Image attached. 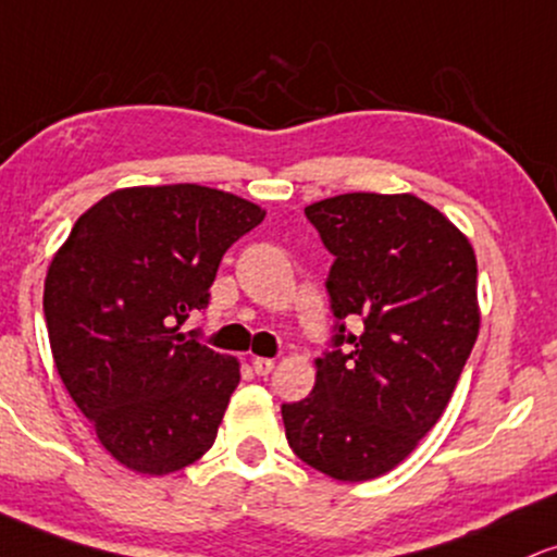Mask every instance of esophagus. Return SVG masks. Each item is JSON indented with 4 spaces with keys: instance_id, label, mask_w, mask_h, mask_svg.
Masks as SVG:
<instances>
[{
    "instance_id": "34e87169",
    "label": "esophagus",
    "mask_w": 557,
    "mask_h": 557,
    "mask_svg": "<svg viewBox=\"0 0 557 557\" xmlns=\"http://www.w3.org/2000/svg\"><path fill=\"white\" fill-rule=\"evenodd\" d=\"M251 368H253V373H257V376H270L272 368H274V360L272 358H253Z\"/></svg>"
}]
</instances>
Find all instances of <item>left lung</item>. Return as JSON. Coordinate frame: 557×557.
<instances>
[{
  "instance_id": "obj_1",
  "label": "left lung",
  "mask_w": 557,
  "mask_h": 557,
  "mask_svg": "<svg viewBox=\"0 0 557 557\" xmlns=\"http://www.w3.org/2000/svg\"><path fill=\"white\" fill-rule=\"evenodd\" d=\"M306 218L334 257V337L313 392L283 405L287 444L334 480H373L410 457L457 388L480 332L478 259L414 194H339Z\"/></svg>"
}]
</instances>
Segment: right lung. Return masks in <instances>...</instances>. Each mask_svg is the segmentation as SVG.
<instances>
[{"label":"right lung","mask_w":557,"mask_h":557,"mask_svg":"<svg viewBox=\"0 0 557 557\" xmlns=\"http://www.w3.org/2000/svg\"><path fill=\"white\" fill-rule=\"evenodd\" d=\"M264 214L210 186H132L79 214L53 253L44 285L53 363L129 470H184L214 444L238 360L181 324L207 308L223 253Z\"/></svg>","instance_id":"1"}]
</instances>
